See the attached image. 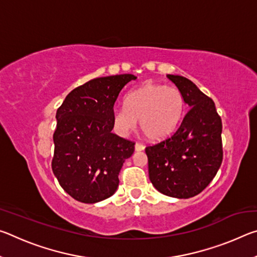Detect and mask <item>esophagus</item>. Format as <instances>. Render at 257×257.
<instances>
[{
  "label": "esophagus",
  "instance_id": "obj_1",
  "mask_svg": "<svg viewBox=\"0 0 257 257\" xmlns=\"http://www.w3.org/2000/svg\"><path fill=\"white\" fill-rule=\"evenodd\" d=\"M135 150H136L137 152L144 151L145 150V146L143 145V144H139V143H136V144H135Z\"/></svg>",
  "mask_w": 257,
  "mask_h": 257
}]
</instances>
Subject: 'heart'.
<instances>
[{
  "mask_svg": "<svg viewBox=\"0 0 257 257\" xmlns=\"http://www.w3.org/2000/svg\"><path fill=\"white\" fill-rule=\"evenodd\" d=\"M185 108V99L175 86L146 82L127 94L124 106L112 111L115 133L125 137L136 128L139 120L142 132L154 142L168 138L176 132Z\"/></svg>",
  "mask_w": 257,
  "mask_h": 257,
  "instance_id": "heart-1",
  "label": "heart"
}]
</instances>
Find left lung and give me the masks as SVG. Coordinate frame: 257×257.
Here are the masks:
<instances>
[{"instance_id":"left-lung-1","label":"left lung","mask_w":257,"mask_h":257,"mask_svg":"<svg viewBox=\"0 0 257 257\" xmlns=\"http://www.w3.org/2000/svg\"><path fill=\"white\" fill-rule=\"evenodd\" d=\"M188 105L177 132L146 147L149 176L160 193L190 198L206 188L222 163V122L215 104L186 77L168 75Z\"/></svg>"}]
</instances>
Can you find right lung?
Wrapping results in <instances>:
<instances>
[{"instance_id": "1", "label": "right lung", "mask_w": 257, "mask_h": 257, "mask_svg": "<svg viewBox=\"0 0 257 257\" xmlns=\"http://www.w3.org/2000/svg\"><path fill=\"white\" fill-rule=\"evenodd\" d=\"M134 75L96 78L67 95L56 111L52 170L76 201L94 204L111 197L135 143L113 134L112 111Z\"/></svg>"}]
</instances>
